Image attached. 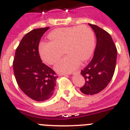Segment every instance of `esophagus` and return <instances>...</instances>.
Returning a JSON list of instances; mask_svg holds the SVG:
<instances>
[{"mask_svg":"<svg viewBox=\"0 0 130 130\" xmlns=\"http://www.w3.org/2000/svg\"><path fill=\"white\" fill-rule=\"evenodd\" d=\"M77 73H79L78 71H75V72H73V73H71L70 75H75V74H77ZM67 75H65V76H67Z\"/></svg>","mask_w":130,"mask_h":130,"instance_id":"obj_1","label":"esophagus"}]
</instances>
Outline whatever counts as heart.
Returning a JSON list of instances; mask_svg holds the SVG:
<instances>
[{"label":"heart","instance_id":"obj_1","mask_svg":"<svg viewBox=\"0 0 130 130\" xmlns=\"http://www.w3.org/2000/svg\"><path fill=\"white\" fill-rule=\"evenodd\" d=\"M49 42L39 44L41 59L53 65L64 54L67 55L56 65L59 73H69L78 67L81 61H85L92 55L95 48V35L85 25L57 28L48 34Z\"/></svg>","mask_w":130,"mask_h":130}]
</instances>
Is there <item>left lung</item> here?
<instances>
[{
    "label": "left lung",
    "mask_w": 130,
    "mask_h": 130,
    "mask_svg": "<svg viewBox=\"0 0 130 130\" xmlns=\"http://www.w3.org/2000/svg\"><path fill=\"white\" fill-rule=\"evenodd\" d=\"M97 38L94 55L90 63L81 71L85 80L80 91L85 95H94L104 89L114 73L117 48L110 35L97 25L89 24Z\"/></svg>",
    "instance_id": "8db88e82"
}]
</instances>
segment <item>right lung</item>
Segmentation results:
<instances>
[{"label":"right lung","mask_w":130,"mask_h":130,"mask_svg":"<svg viewBox=\"0 0 130 130\" xmlns=\"http://www.w3.org/2000/svg\"><path fill=\"white\" fill-rule=\"evenodd\" d=\"M49 27L33 29L25 35L16 49L14 73L18 85L28 98L44 102L53 95L57 76L42 63L39 44Z\"/></svg>","instance_id":"1"}]
</instances>
